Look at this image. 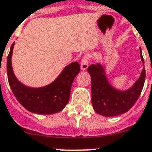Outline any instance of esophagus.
I'll return each mask as SVG.
<instances>
[{
    "mask_svg": "<svg viewBox=\"0 0 152 152\" xmlns=\"http://www.w3.org/2000/svg\"><path fill=\"white\" fill-rule=\"evenodd\" d=\"M88 60L89 58L87 56L83 57L82 60H81V63H80V68L82 70H86L88 68Z\"/></svg>",
    "mask_w": 152,
    "mask_h": 152,
    "instance_id": "34e87169",
    "label": "esophagus"
}]
</instances>
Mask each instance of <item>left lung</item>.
I'll return each instance as SVG.
<instances>
[{"mask_svg":"<svg viewBox=\"0 0 152 152\" xmlns=\"http://www.w3.org/2000/svg\"><path fill=\"white\" fill-rule=\"evenodd\" d=\"M140 53L144 63L141 49ZM87 71L91 76V102L94 109L97 113L106 117L125 113L134 106L141 94L146 74L144 69L140 78L131 88L126 91H119L108 83L102 65H91Z\"/></svg>","mask_w":152,"mask_h":152,"instance_id":"1","label":"left lung"}]
</instances>
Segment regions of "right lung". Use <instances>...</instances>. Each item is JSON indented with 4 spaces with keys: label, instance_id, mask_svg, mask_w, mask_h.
I'll return each instance as SVG.
<instances>
[{
    "label": "right lung",
    "instance_id": "1",
    "mask_svg": "<svg viewBox=\"0 0 152 152\" xmlns=\"http://www.w3.org/2000/svg\"><path fill=\"white\" fill-rule=\"evenodd\" d=\"M13 43L7 59V74L10 87L15 97L29 112L49 115L60 112L69 101L72 82L80 72L78 62H72L65 67L56 80L41 88H31L22 84L14 75L12 66Z\"/></svg>",
    "mask_w": 152,
    "mask_h": 152
}]
</instances>
